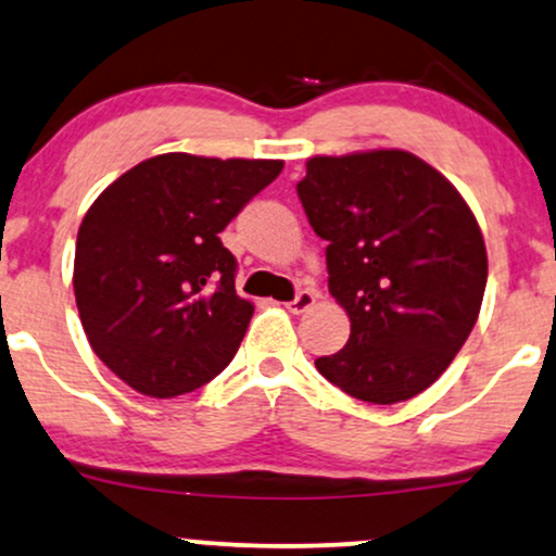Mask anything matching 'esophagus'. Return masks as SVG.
Returning a JSON list of instances; mask_svg holds the SVG:
<instances>
[{
    "label": "esophagus",
    "instance_id": "34e87169",
    "mask_svg": "<svg viewBox=\"0 0 556 556\" xmlns=\"http://www.w3.org/2000/svg\"><path fill=\"white\" fill-rule=\"evenodd\" d=\"M317 299H319L317 291L304 289V291L296 293V299H293V302H289V309L293 312V315H304V312H309L312 306L317 304Z\"/></svg>",
    "mask_w": 556,
    "mask_h": 556
}]
</instances>
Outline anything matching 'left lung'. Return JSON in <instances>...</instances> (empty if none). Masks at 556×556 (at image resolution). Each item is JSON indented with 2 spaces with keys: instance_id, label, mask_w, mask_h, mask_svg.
<instances>
[{
  "instance_id": "8db88e82",
  "label": "left lung",
  "mask_w": 556,
  "mask_h": 556,
  "mask_svg": "<svg viewBox=\"0 0 556 556\" xmlns=\"http://www.w3.org/2000/svg\"><path fill=\"white\" fill-rule=\"evenodd\" d=\"M296 192L351 319L349 343L315 362L319 375L377 406L419 395L463 349L484 299L486 247L468 202L397 148L315 155Z\"/></svg>"
}]
</instances>
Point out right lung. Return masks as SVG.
<instances>
[{
    "label": "right lung",
    "mask_w": 556,
    "mask_h": 556,
    "mask_svg": "<svg viewBox=\"0 0 556 556\" xmlns=\"http://www.w3.org/2000/svg\"><path fill=\"white\" fill-rule=\"evenodd\" d=\"M283 161L163 153L122 174L85 213L75 302L90 349L137 393H192L228 367L254 304L218 233Z\"/></svg>",
    "instance_id": "obj_1"
}]
</instances>
